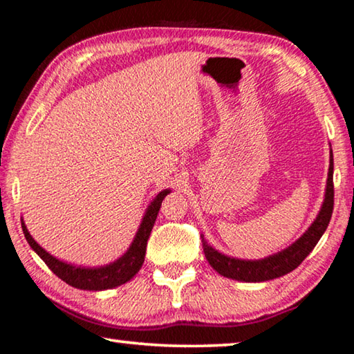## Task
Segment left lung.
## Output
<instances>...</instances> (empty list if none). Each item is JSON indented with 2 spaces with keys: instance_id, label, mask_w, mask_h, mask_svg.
I'll use <instances>...</instances> for the list:
<instances>
[{
  "instance_id": "left-lung-1",
  "label": "left lung",
  "mask_w": 354,
  "mask_h": 354,
  "mask_svg": "<svg viewBox=\"0 0 354 354\" xmlns=\"http://www.w3.org/2000/svg\"><path fill=\"white\" fill-rule=\"evenodd\" d=\"M334 161L333 153L329 156V172L326 182V193H324L323 205L318 212L315 221L310 224V227L304 232L299 239L288 246L283 251L273 254V256L260 259V260H241L235 257L224 256L215 248L208 245L207 240L202 236V248H204L205 259L212 265L213 270H216L224 277H230L235 281L243 282H263L270 279H276L283 274L290 273L301 262L309 256L312 249L315 248L318 240L326 230L329 219L333 215L334 208V183H333Z\"/></svg>"
}]
</instances>
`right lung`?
Masks as SVG:
<instances>
[{
    "label": "right lung",
    "mask_w": 354,
    "mask_h": 354,
    "mask_svg": "<svg viewBox=\"0 0 354 354\" xmlns=\"http://www.w3.org/2000/svg\"><path fill=\"white\" fill-rule=\"evenodd\" d=\"M169 189H163L161 193L156 194V198L150 202L139 229L136 232L135 239H133L130 248L127 249V252L122 257L114 260L113 263L103 265V266H94V268H86V266H77L71 265L62 260L51 256L50 252H46L42 246H39V243L32 239L30 232H28L25 223L21 219V229L25 234L26 241L30 243V246L36 251L37 256L44 260L46 266L53 271V273L62 279L68 286L75 288H81V290H106V288H114L122 286V283L129 282L133 276H135L144 263V257H146V246L150 232L155 224L156 215H158L161 202L169 194Z\"/></svg>",
    "instance_id": "right-lung-1"
}]
</instances>
